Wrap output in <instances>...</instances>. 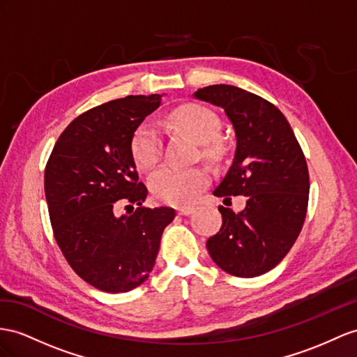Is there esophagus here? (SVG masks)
Listing matches in <instances>:
<instances>
[{
    "mask_svg": "<svg viewBox=\"0 0 357 357\" xmlns=\"http://www.w3.org/2000/svg\"><path fill=\"white\" fill-rule=\"evenodd\" d=\"M193 211H195L193 206H179L178 208V214L179 215H190Z\"/></svg>",
    "mask_w": 357,
    "mask_h": 357,
    "instance_id": "34e87169",
    "label": "esophagus"
}]
</instances>
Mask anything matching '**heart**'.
I'll return each mask as SVG.
<instances>
[{
    "label": "heart",
    "mask_w": 357,
    "mask_h": 357,
    "mask_svg": "<svg viewBox=\"0 0 357 357\" xmlns=\"http://www.w3.org/2000/svg\"><path fill=\"white\" fill-rule=\"evenodd\" d=\"M172 117L195 140L206 144V157H220L223 146L215 139L222 131V122L213 109L197 104H187L176 108ZM131 153L137 167L142 170H148L157 164L161 155V135L152 122L146 121L135 128L131 139ZM208 182L209 175L202 167L161 166L149 176V188L153 196L162 202L185 205L193 202Z\"/></svg>",
    "instance_id": "b5f03b06"
}]
</instances>
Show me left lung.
I'll list each match as a JSON object with an SVG mask.
<instances>
[{
	"label": "left lung",
	"instance_id": "8db88e82",
	"mask_svg": "<svg viewBox=\"0 0 357 357\" xmlns=\"http://www.w3.org/2000/svg\"><path fill=\"white\" fill-rule=\"evenodd\" d=\"M193 96L223 108L235 131L234 160L214 196L248 197L240 213L218 206L223 225L206 241L209 257L232 276H259L285 258L303 226L309 199L303 151L280 109L258 95L215 84Z\"/></svg>",
	"mask_w": 357,
	"mask_h": 357
}]
</instances>
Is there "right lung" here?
Returning a JSON list of instances; mask_svg holds the SVG:
<instances>
[{"mask_svg": "<svg viewBox=\"0 0 357 357\" xmlns=\"http://www.w3.org/2000/svg\"><path fill=\"white\" fill-rule=\"evenodd\" d=\"M162 95L126 96L98 105L61 132L45 167V197L54 236L81 279L105 292H126L149 278L167 206L146 208L131 139ZM137 208L117 216L116 206ZM128 213V211H126Z\"/></svg>", "mask_w": 357, "mask_h": 357, "instance_id": "1", "label": "right lung"}]
</instances>
